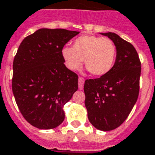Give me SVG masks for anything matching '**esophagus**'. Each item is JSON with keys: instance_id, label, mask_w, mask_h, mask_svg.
Instances as JSON below:
<instances>
[{"instance_id": "obj_1", "label": "esophagus", "mask_w": 155, "mask_h": 155, "mask_svg": "<svg viewBox=\"0 0 155 155\" xmlns=\"http://www.w3.org/2000/svg\"><path fill=\"white\" fill-rule=\"evenodd\" d=\"M84 83H85V79L83 77L80 76L79 77V89L80 90H82L83 87H84Z\"/></svg>"}]
</instances>
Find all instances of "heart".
<instances>
[{
  "label": "heart",
  "mask_w": 155,
  "mask_h": 155,
  "mask_svg": "<svg viewBox=\"0 0 155 155\" xmlns=\"http://www.w3.org/2000/svg\"><path fill=\"white\" fill-rule=\"evenodd\" d=\"M65 66L70 70L81 69L84 59L85 68L96 76H101L112 69L117 57V47L110 38L83 35L73 42L72 47L61 51Z\"/></svg>",
  "instance_id": "1"
}]
</instances>
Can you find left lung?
Returning a JSON list of instances; mask_svg holds the SVG:
<instances>
[{
	"label": "left lung",
	"instance_id": "8db88e82",
	"mask_svg": "<svg viewBox=\"0 0 155 155\" xmlns=\"http://www.w3.org/2000/svg\"><path fill=\"white\" fill-rule=\"evenodd\" d=\"M101 34L115 44L117 58L108 73L85 81V105L90 123L111 131L123 124L138 100L141 62L133 44L114 32Z\"/></svg>",
	"mask_w": 155,
	"mask_h": 155
}]
</instances>
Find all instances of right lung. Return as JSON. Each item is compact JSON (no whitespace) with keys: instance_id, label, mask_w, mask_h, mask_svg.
Segmentation results:
<instances>
[{"instance_id":"right-lung-1","label":"right lung","mask_w":155,"mask_h":155,"mask_svg":"<svg viewBox=\"0 0 155 155\" xmlns=\"http://www.w3.org/2000/svg\"><path fill=\"white\" fill-rule=\"evenodd\" d=\"M79 32L41 28L26 37L13 60L12 92L33 127L52 129L64 119V106L78 90V75L64 64V46Z\"/></svg>"}]
</instances>
